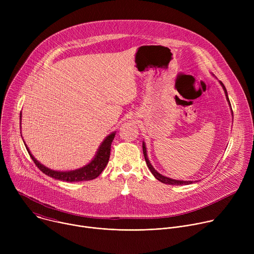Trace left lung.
I'll use <instances>...</instances> for the list:
<instances>
[{
	"label": "left lung",
	"mask_w": 254,
	"mask_h": 254,
	"mask_svg": "<svg viewBox=\"0 0 254 254\" xmlns=\"http://www.w3.org/2000/svg\"><path fill=\"white\" fill-rule=\"evenodd\" d=\"M220 83H221V85H222V87H223V89H224V92H225V95H226L227 101H228V102H229V104H230V101H229V98H228V94H227V90H226V88H225L224 84H223L221 81H220ZM230 106H231V104H230ZM142 152H143L144 160H146V163H147V165H148V167H149L150 171L152 172V174L154 175V177H155L157 180H159V181H160V182H162V183H164V184L177 185V186H179V185H189V184H191V183H192V181H179V180L170 179V178H168V177H165V176L161 175V174H160V173H158V172L153 168V166L151 165V163H150V161H149V159H148V156H147L146 144H144L143 142H142Z\"/></svg>",
	"instance_id": "obj_1"
}]
</instances>
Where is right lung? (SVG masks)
Masks as SVG:
<instances>
[{"instance_id": "1", "label": "right lung", "mask_w": 254, "mask_h": 254, "mask_svg": "<svg viewBox=\"0 0 254 254\" xmlns=\"http://www.w3.org/2000/svg\"><path fill=\"white\" fill-rule=\"evenodd\" d=\"M20 119H21V114H20ZM115 135L116 133L113 132L112 134L106 136V138L100 144V147L96 153V156L91 161V163H89L87 166L81 169H78L75 171H69V172H58V171H53L44 167L32 156L27 146H26V149L30 157L32 158L33 162L35 163V165L37 166L38 169L41 172H43L45 175L51 178H54L56 180L65 181V182H81V181H89L97 178L101 174V172L104 170L105 166L108 163V160H110L111 146L115 138Z\"/></svg>"}]
</instances>
